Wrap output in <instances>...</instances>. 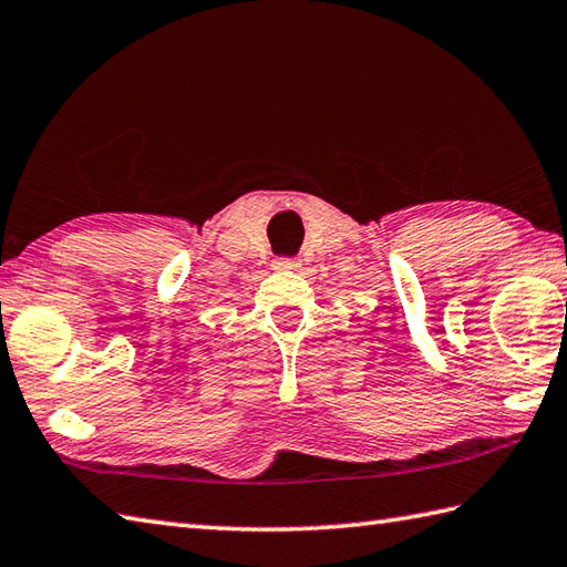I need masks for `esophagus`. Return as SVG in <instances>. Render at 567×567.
Instances as JSON below:
<instances>
[{"label": "esophagus", "mask_w": 567, "mask_h": 567, "mask_svg": "<svg viewBox=\"0 0 567 567\" xmlns=\"http://www.w3.org/2000/svg\"><path fill=\"white\" fill-rule=\"evenodd\" d=\"M298 267H300L298 259H286V257L274 259V269H279V271H293Z\"/></svg>", "instance_id": "1"}]
</instances>
